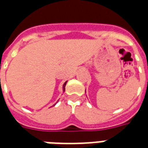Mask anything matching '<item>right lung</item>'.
Listing matches in <instances>:
<instances>
[{
    "label": "right lung",
    "instance_id": "obj_1",
    "mask_svg": "<svg viewBox=\"0 0 148 148\" xmlns=\"http://www.w3.org/2000/svg\"><path fill=\"white\" fill-rule=\"evenodd\" d=\"M66 83H67V82H65V83H64V85H63L64 91V90H65V85H66Z\"/></svg>",
    "mask_w": 148,
    "mask_h": 148
}]
</instances>
